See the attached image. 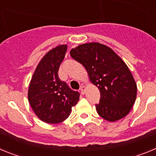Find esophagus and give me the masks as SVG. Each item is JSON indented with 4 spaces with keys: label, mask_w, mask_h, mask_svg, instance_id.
Listing matches in <instances>:
<instances>
[{
    "label": "esophagus",
    "mask_w": 156,
    "mask_h": 156,
    "mask_svg": "<svg viewBox=\"0 0 156 156\" xmlns=\"http://www.w3.org/2000/svg\"><path fill=\"white\" fill-rule=\"evenodd\" d=\"M85 91H86V87H85L84 86H82L80 87V92L82 94H85Z\"/></svg>",
    "instance_id": "esophagus-1"
}]
</instances>
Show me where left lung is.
<instances>
[{
    "label": "left lung",
    "mask_w": 156,
    "mask_h": 156,
    "mask_svg": "<svg viewBox=\"0 0 156 156\" xmlns=\"http://www.w3.org/2000/svg\"><path fill=\"white\" fill-rule=\"evenodd\" d=\"M70 55L84 66L100 90V101L95 105L98 115L110 122L126 116L136 100L137 84L120 57L99 43L79 45L70 51Z\"/></svg>",
    "instance_id": "obj_1"
}]
</instances>
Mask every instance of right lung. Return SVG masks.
Listing matches in <instances>:
<instances>
[{"label":"right lung","instance_id":"1","mask_svg":"<svg viewBox=\"0 0 156 156\" xmlns=\"http://www.w3.org/2000/svg\"><path fill=\"white\" fill-rule=\"evenodd\" d=\"M67 45H59L45 55L37 66L30 81L29 102L40 119L55 124L69 117L72 107L80 98L58 77L59 66L65 58Z\"/></svg>","mask_w":156,"mask_h":156}]
</instances>
